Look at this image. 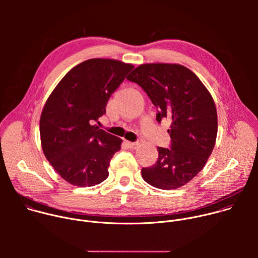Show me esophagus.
<instances>
[{"label": "esophagus", "instance_id": "1", "mask_svg": "<svg viewBox=\"0 0 258 258\" xmlns=\"http://www.w3.org/2000/svg\"><path fill=\"white\" fill-rule=\"evenodd\" d=\"M124 143H125L127 148H130V149H135L138 146V143H133V142H128V141H125Z\"/></svg>", "mask_w": 258, "mask_h": 258}]
</instances>
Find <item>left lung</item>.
Returning <instances> with one entry per match:
<instances>
[{
  "mask_svg": "<svg viewBox=\"0 0 258 258\" xmlns=\"http://www.w3.org/2000/svg\"><path fill=\"white\" fill-rule=\"evenodd\" d=\"M126 80L148 95L159 123L171 120L170 148L158 147L157 162L142 168L144 180L163 190L186 185L204 167L215 145L217 114L211 95L194 72L179 64H142Z\"/></svg>",
  "mask_w": 258,
  "mask_h": 258,
  "instance_id": "1",
  "label": "left lung"
}]
</instances>
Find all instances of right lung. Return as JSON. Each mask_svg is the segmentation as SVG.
Here are the masks:
<instances>
[{
    "instance_id": "add662e5",
    "label": "right lung",
    "mask_w": 258,
    "mask_h": 258,
    "mask_svg": "<svg viewBox=\"0 0 258 258\" xmlns=\"http://www.w3.org/2000/svg\"><path fill=\"white\" fill-rule=\"evenodd\" d=\"M133 68L112 59L87 60L67 72L48 98L40 120L43 151L71 185L92 187L108 177L122 140L95 122Z\"/></svg>"
}]
</instances>
